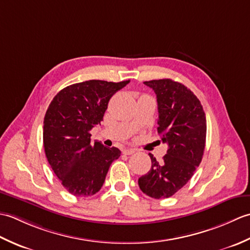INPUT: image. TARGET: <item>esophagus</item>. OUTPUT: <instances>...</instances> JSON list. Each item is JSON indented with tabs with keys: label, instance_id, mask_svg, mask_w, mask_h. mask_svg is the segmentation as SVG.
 Segmentation results:
<instances>
[{
	"label": "esophagus",
	"instance_id": "esophagus-1",
	"mask_svg": "<svg viewBox=\"0 0 250 250\" xmlns=\"http://www.w3.org/2000/svg\"><path fill=\"white\" fill-rule=\"evenodd\" d=\"M135 152V149H132V148H128V149H125L124 150V155H133V153Z\"/></svg>",
	"mask_w": 250,
	"mask_h": 250
}]
</instances>
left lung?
Returning a JSON list of instances; mask_svg holds the SVG:
<instances>
[{
	"label": "left lung",
	"mask_w": 250,
	"mask_h": 250,
	"mask_svg": "<svg viewBox=\"0 0 250 250\" xmlns=\"http://www.w3.org/2000/svg\"><path fill=\"white\" fill-rule=\"evenodd\" d=\"M144 83L157 95L158 133L168 148L162 162L149 153L151 168L139 178V186L150 198L167 199L182 189L200 166L206 141V117L199 99L183 83L172 79Z\"/></svg>",
	"instance_id": "left-lung-1"
}]
</instances>
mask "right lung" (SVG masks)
I'll list each match as a JSON object with an SVG mask.
<instances>
[{
    "instance_id": "add662e5",
    "label": "right lung",
    "mask_w": 250,
    "mask_h": 250,
    "mask_svg": "<svg viewBox=\"0 0 250 250\" xmlns=\"http://www.w3.org/2000/svg\"><path fill=\"white\" fill-rule=\"evenodd\" d=\"M130 81H87L71 84L57 93L44 118L45 153L63 187L75 196L100 191L111 162L120 157L90 139V130L101 125L109 99Z\"/></svg>"
}]
</instances>
